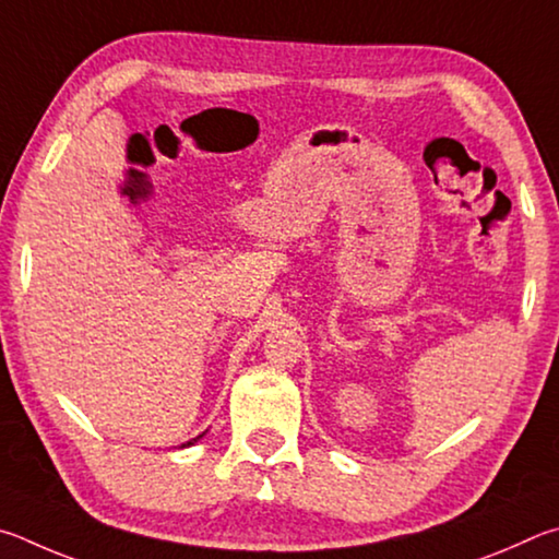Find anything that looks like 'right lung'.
Masks as SVG:
<instances>
[{"label": "right lung", "instance_id": "1", "mask_svg": "<svg viewBox=\"0 0 559 559\" xmlns=\"http://www.w3.org/2000/svg\"><path fill=\"white\" fill-rule=\"evenodd\" d=\"M203 435H199V437H195V439H191V442H186V444H181V447H191V444H195V442H199V439H201Z\"/></svg>", "mask_w": 559, "mask_h": 559}]
</instances>
